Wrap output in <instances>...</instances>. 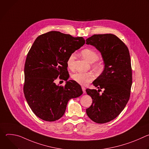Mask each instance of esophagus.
<instances>
[{"label": "esophagus", "instance_id": "34e87169", "mask_svg": "<svg viewBox=\"0 0 149 149\" xmlns=\"http://www.w3.org/2000/svg\"><path fill=\"white\" fill-rule=\"evenodd\" d=\"M82 91L84 94L86 93V88H85L84 87H82Z\"/></svg>", "mask_w": 149, "mask_h": 149}]
</instances>
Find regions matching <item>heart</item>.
<instances>
[{"label": "heart", "instance_id": "obj_1", "mask_svg": "<svg viewBox=\"0 0 149 149\" xmlns=\"http://www.w3.org/2000/svg\"><path fill=\"white\" fill-rule=\"evenodd\" d=\"M82 57L87 61L90 63H94L93 68L95 71L99 72L101 71L102 67L100 62H95L98 59L99 56L98 53L94 49L90 48L84 49L81 52ZM75 59V55L74 53L71 54L67 59V66L69 69L72 70L74 69V62ZM72 79L77 83L80 85H86L91 82L94 78V75L92 72H76L71 75Z\"/></svg>", "mask_w": 149, "mask_h": 149}]
</instances>
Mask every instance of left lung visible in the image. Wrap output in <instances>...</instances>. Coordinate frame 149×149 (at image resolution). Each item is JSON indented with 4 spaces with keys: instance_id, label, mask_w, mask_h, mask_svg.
<instances>
[{
    "instance_id": "left-lung-1",
    "label": "left lung",
    "mask_w": 149,
    "mask_h": 149,
    "mask_svg": "<svg viewBox=\"0 0 149 149\" xmlns=\"http://www.w3.org/2000/svg\"><path fill=\"white\" fill-rule=\"evenodd\" d=\"M86 44L100 52L104 63L102 72L93 82L99 90H86L93 100L86 113L95 123H105L116 118L129 100L132 85L130 53L124 42L111 33L94 35L86 39ZM100 89L104 90L102 95Z\"/></svg>"
}]
</instances>
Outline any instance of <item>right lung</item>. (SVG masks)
Segmentation results:
<instances>
[{
	"label": "right lung",
	"instance_id": "obj_1",
	"mask_svg": "<svg viewBox=\"0 0 149 149\" xmlns=\"http://www.w3.org/2000/svg\"><path fill=\"white\" fill-rule=\"evenodd\" d=\"M82 37H73L58 31L39 36L26 59L24 93L29 107L40 119L54 121L64 114L68 101L83 93L73 80L67 81V59L85 44ZM59 76L67 80L64 87L54 81Z\"/></svg>",
	"mask_w": 149,
	"mask_h": 149
}]
</instances>
